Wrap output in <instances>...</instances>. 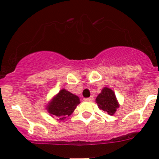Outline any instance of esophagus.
Here are the masks:
<instances>
[{"instance_id":"34e87169","label":"esophagus","mask_w":159,"mask_h":159,"mask_svg":"<svg viewBox=\"0 0 159 159\" xmlns=\"http://www.w3.org/2000/svg\"><path fill=\"white\" fill-rule=\"evenodd\" d=\"M93 99H94V97L91 96V97H89V98H85V99H84V100L89 101V102H92V101H93Z\"/></svg>"}]
</instances>
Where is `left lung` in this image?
<instances>
[{"mask_svg":"<svg viewBox=\"0 0 159 159\" xmlns=\"http://www.w3.org/2000/svg\"><path fill=\"white\" fill-rule=\"evenodd\" d=\"M95 102L100 110L106 111L110 116L116 113L117 108L119 107L116 94L113 90L109 88H102L100 93L96 97Z\"/></svg>","mask_w":159,"mask_h":159,"instance_id":"left-lung-1","label":"left lung"}]
</instances>
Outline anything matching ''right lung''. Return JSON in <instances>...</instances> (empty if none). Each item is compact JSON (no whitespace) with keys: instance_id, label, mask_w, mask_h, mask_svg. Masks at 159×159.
I'll list each match as a JSON object with an SVG mask.
<instances>
[{"instance_id":"add662e5","label":"right lung","mask_w":159,"mask_h":159,"mask_svg":"<svg viewBox=\"0 0 159 159\" xmlns=\"http://www.w3.org/2000/svg\"><path fill=\"white\" fill-rule=\"evenodd\" d=\"M80 103V100L77 95L63 88L48 102L46 109L52 118L64 120L66 116H71Z\"/></svg>"}]
</instances>
